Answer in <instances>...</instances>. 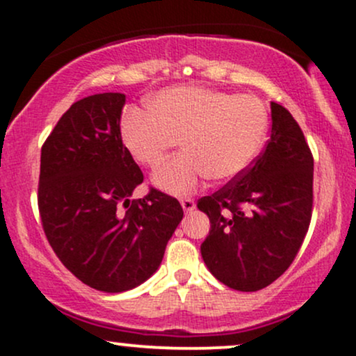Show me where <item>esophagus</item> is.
I'll return each mask as SVG.
<instances>
[{
  "mask_svg": "<svg viewBox=\"0 0 356 356\" xmlns=\"http://www.w3.org/2000/svg\"><path fill=\"white\" fill-rule=\"evenodd\" d=\"M181 206H182L184 212H192V211L195 209V202H194V199H189V197L181 199Z\"/></svg>",
  "mask_w": 356,
  "mask_h": 356,
  "instance_id": "34e87169",
  "label": "esophagus"
}]
</instances>
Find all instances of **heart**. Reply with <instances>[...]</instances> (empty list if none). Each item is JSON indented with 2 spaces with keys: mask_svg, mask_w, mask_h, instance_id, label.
<instances>
[{
  "mask_svg": "<svg viewBox=\"0 0 356 356\" xmlns=\"http://www.w3.org/2000/svg\"><path fill=\"white\" fill-rule=\"evenodd\" d=\"M149 112L132 108L122 120V140L138 164L157 169L181 140L184 152L154 175L161 191L191 194L207 177L236 179L248 169L266 140L269 115L252 95H229L199 85L157 92Z\"/></svg>",
  "mask_w": 356,
  "mask_h": 356,
  "instance_id": "b5f03b06",
  "label": "heart"
}]
</instances>
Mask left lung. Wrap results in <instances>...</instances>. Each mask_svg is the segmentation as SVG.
I'll list each match as a JSON object with an SVG mask.
<instances>
[{
	"label": "left lung",
	"mask_w": 356,
	"mask_h": 356,
	"mask_svg": "<svg viewBox=\"0 0 356 356\" xmlns=\"http://www.w3.org/2000/svg\"><path fill=\"white\" fill-rule=\"evenodd\" d=\"M271 122V138L256 161L197 202L211 220L201 244L204 263L238 291H257L283 275L312 220V150L298 122L276 102Z\"/></svg>",
	"instance_id": "obj_1"
}]
</instances>
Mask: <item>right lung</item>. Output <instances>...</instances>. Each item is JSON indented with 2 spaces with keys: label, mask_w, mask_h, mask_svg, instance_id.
<instances>
[{
  "label": "right lung",
  "mask_w": 356,
  "mask_h": 356,
  "mask_svg": "<svg viewBox=\"0 0 356 356\" xmlns=\"http://www.w3.org/2000/svg\"><path fill=\"white\" fill-rule=\"evenodd\" d=\"M124 93L85 97L42 147L38 207L48 243L81 283L105 293L137 288L157 271L184 218L177 199L150 189L122 144Z\"/></svg>",
  "instance_id": "obj_1"
}]
</instances>
